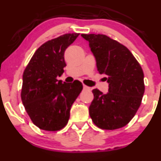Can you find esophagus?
I'll return each instance as SVG.
<instances>
[{
    "label": "esophagus",
    "instance_id": "esophagus-1",
    "mask_svg": "<svg viewBox=\"0 0 161 161\" xmlns=\"http://www.w3.org/2000/svg\"><path fill=\"white\" fill-rule=\"evenodd\" d=\"M83 88H84V90H86V91L91 90L90 87H87V86H86V85H83Z\"/></svg>",
    "mask_w": 161,
    "mask_h": 161
}]
</instances>
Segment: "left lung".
Wrapping results in <instances>:
<instances>
[{"label":"left lung","mask_w":161,"mask_h":161,"mask_svg":"<svg viewBox=\"0 0 161 161\" xmlns=\"http://www.w3.org/2000/svg\"><path fill=\"white\" fill-rule=\"evenodd\" d=\"M89 42L98 73L109 84L103 94L92 90L94 99L89 114L97 127L114 130L123 128L134 117L145 92L144 74L134 55L123 44L103 34H81Z\"/></svg>","instance_id":"8db88e82"}]
</instances>
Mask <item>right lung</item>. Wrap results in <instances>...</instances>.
Wrapping results in <instances>:
<instances>
[{
  "mask_svg": "<svg viewBox=\"0 0 161 161\" xmlns=\"http://www.w3.org/2000/svg\"><path fill=\"white\" fill-rule=\"evenodd\" d=\"M79 33H66L43 44L33 54L23 75L21 98L32 122L40 129L55 131L68 123L81 82L57 80L64 72L66 49Z\"/></svg>",
  "mask_w": 161,
  "mask_h": 161,
  "instance_id": "right-lung-1",
  "label": "right lung"
}]
</instances>
